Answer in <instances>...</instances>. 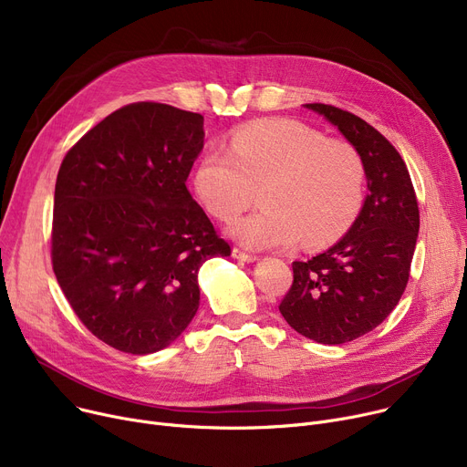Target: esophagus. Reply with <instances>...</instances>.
<instances>
[{
	"instance_id": "obj_1",
	"label": "esophagus",
	"mask_w": 467,
	"mask_h": 467,
	"mask_svg": "<svg viewBox=\"0 0 467 467\" xmlns=\"http://www.w3.org/2000/svg\"><path fill=\"white\" fill-rule=\"evenodd\" d=\"M233 257H234V259H240V261H245V263H254V261H257V255H254V254H247V252L240 250V247H233Z\"/></svg>"
}]
</instances>
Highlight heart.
<instances>
[{
    "label": "heart",
    "instance_id": "1",
    "mask_svg": "<svg viewBox=\"0 0 467 467\" xmlns=\"http://www.w3.org/2000/svg\"><path fill=\"white\" fill-rule=\"evenodd\" d=\"M201 204L215 220L244 212L259 190L263 208L236 220L238 242L266 250L296 242L319 245L344 231L360 208L364 165L344 140L295 119H266L238 130L227 150H210L193 172Z\"/></svg>",
    "mask_w": 467,
    "mask_h": 467
}]
</instances>
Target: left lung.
Returning <instances> with one entry per match:
<instances>
[{
  "mask_svg": "<svg viewBox=\"0 0 467 467\" xmlns=\"http://www.w3.org/2000/svg\"><path fill=\"white\" fill-rule=\"evenodd\" d=\"M358 151L368 178L364 206L325 254L293 263V285L279 302L284 319L317 344H348L381 325L410 282L419 234L417 195L398 150L362 118L307 103Z\"/></svg>",
  "mask_w": 467,
  "mask_h": 467,
  "instance_id": "8db88e82",
  "label": "left lung"
}]
</instances>
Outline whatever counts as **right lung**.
<instances>
[{
  "mask_svg": "<svg viewBox=\"0 0 467 467\" xmlns=\"http://www.w3.org/2000/svg\"><path fill=\"white\" fill-rule=\"evenodd\" d=\"M202 146L201 114L140 101L61 161L52 268L82 325L118 351L171 346L199 309V268L231 255L185 185Z\"/></svg>",
  "mask_w": 467,
  "mask_h": 467,
  "instance_id": "obj_1",
  "label": "right lung"
}]
</instances>
